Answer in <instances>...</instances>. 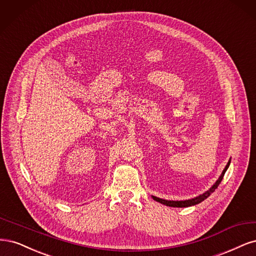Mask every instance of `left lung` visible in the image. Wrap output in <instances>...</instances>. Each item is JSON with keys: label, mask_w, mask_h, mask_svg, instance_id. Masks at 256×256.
Wrapping results in <instances>:
<instances>
[{"label": "left lung", "mask_w": 256, "mask_h": 256, "mask_svg": "<svg viewBox=\"0 0 256 256\" xmlns=\"http://www.w3.org/2000/svg\"><path fill=\"white\" fill-rule=\"evenodd\" d=\"M230 160H228V164L226 166V168L224 169V171H222L221 176H220L219 178L216 180V183L214 184V185L208 189V192H205L204 194H200V196H198L194 198V199H189V200H185V201H170V200L160 199V198L154 196H152V198H153V199H154L155 201H158V202H160V203H162V204H164V205L171 206V208H188V206H192V205H196V204H199V203H201L202 201H204V200L206 199V198H208L214 192H215V189L219 186V184L221 183L222 178H224V173H226V171L228 170V166H230Z\"/></svg>", "instance_id": "1"}]
</instances>
